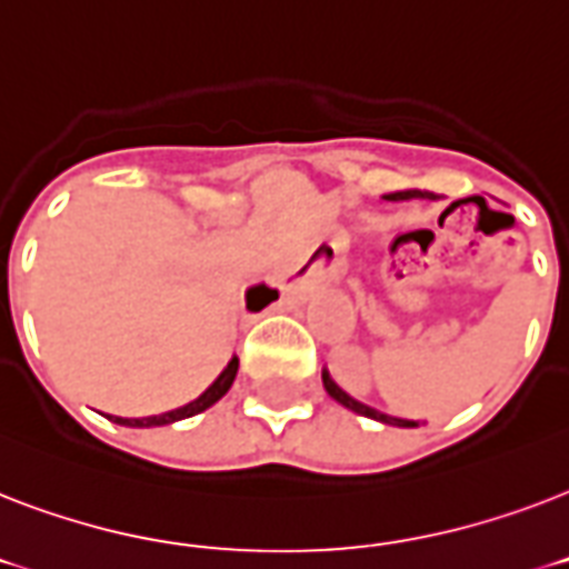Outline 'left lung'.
<instances>
[{
    "instance_id": "8db88e82",
    "label": "left lung",
    "mask_w": 569,
    "mask_h": 569,
    "mask_svg": "<svg viewBox=\"0 0 569 569\" xmlns=\"http://www.w3.org/2000/svg\"><path fill=\"white\" fill-rule=\"evenodd\" d=\"M387 200H413V197H422V200H433L437 194H431V191H419V189H407V191H396V194H383ZM321 380H325V389H328V396L333 398V401H339L342 407H348V410H355V413L360 416H369V419H375V422H383V425H398V428H413L416 422H410V419H398V416H389V413H380V410H375V407L363 405V401H357V398H351L346 392V389L339 387L337 380L330 378L328 369H321Z\"/></svg>"
}]
</instances>
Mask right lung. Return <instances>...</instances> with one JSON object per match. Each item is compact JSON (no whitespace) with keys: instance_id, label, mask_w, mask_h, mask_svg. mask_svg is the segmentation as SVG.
<instances>
[{"instance_id":"right-lung-1","label":"right lung","mask_w":569,"mask_h":569,"mask_svg":"<svg viewBox=\"0 0 569 569\" xmlns=\"http://www.w3.org/2000/svg\"><path fill=\"white\" fill-rule=\"evenodd\" d=\"M244 298H248V310L259 312L262 307H268L271 301H277V289H268L266 283L253 286V289H248V295H244ZM236 372H239V357H232L230 363H227V369H223V372L214 378L212 387L206 389L200 398L189 401V405L177 407V410H168V413L144 416V419H120V416H114V422L129 425V428H156V425H173V422H180V419H189V416L203 413V410H209L214 401H221V398L227 396V389H230L232 380H236Z\"/></svg>"}]
</instances>
